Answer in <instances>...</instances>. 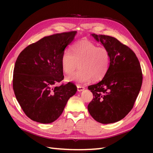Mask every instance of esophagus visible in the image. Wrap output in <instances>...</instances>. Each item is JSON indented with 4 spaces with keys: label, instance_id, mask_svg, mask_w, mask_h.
<instances>
[{
    "label": "esophagus",
    "instance_id": "esophagus-1",
    "mask_svg": "<svg viewBox=\"0 0 153 153\" xmlns=\"http://www.w3.org/2000/svg\"><path fill=\"white\" fill-rule=\"evenodd\" d=\"M77 87V91H82L85 89V87H83V86L78 85Z\"/></svg>",
    "mask_w": 153,
    "mask_h": 153
}]
</instances>
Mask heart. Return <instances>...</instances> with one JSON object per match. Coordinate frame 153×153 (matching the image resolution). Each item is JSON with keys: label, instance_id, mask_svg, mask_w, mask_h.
I'll return each mask as SVG.
<instances>
[{"label": "heart", "instance_id": "b5f03b06", "mask_svg": "<svg viewBox=\"0 0 153 153\" xmlns=\"http://www.w3.org/2000/svg\"><path fill=\"white\" fill-rule=\"evenodd\" d=\"M111 56L109 50L105 47L87 40H82L74 43L62 54V67L65 73L72 74L79 64L80 70L67 77L70 82L85 84L93 80H102L108 73Z\"/></svg>", "mask_w": 153, "mask_h": 153}]
</instances>
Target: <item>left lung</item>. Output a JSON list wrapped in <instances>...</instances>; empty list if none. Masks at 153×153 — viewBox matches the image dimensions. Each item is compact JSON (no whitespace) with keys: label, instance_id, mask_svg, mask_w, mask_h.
<instances>
[{"label":"left lung","instance_id":"8db88e82","mask_svg":"<svg viewBox=\"0 0 153 153\" xmlns=\"http://www.w3.org/2000/svg\"><path fill=\"white\" fill-rule=\"evenodd\" d=\"M92 36L109 50L111 60L106 76L88 87L93 99L87 108L98 122L114 123L124 118L134 106L143 82L141 65L134 52L117 39L95 33Z\"/></svg>","mask_w":153,"mask_h":153}]
</instances>
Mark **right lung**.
<instances>
[{
	"instance_id": "1",
	"label": "right lung",
	"mask_w": 153,
	"mask_h": 153,
	"mask_svg": "<svg viewBox=\"0 0 153 153\" xmlns=\"http://www.w3.org/2000/svg\"><path fill=\"white\" fill-rule=\"evenodd\" d=\"M77 31L46 36L28 45L16 61L13 89L16 98L28 118L41 123L54 122L62 114L77 87L64 79L61 59L65 48Z\"/></svg>"
}]
</instances>
